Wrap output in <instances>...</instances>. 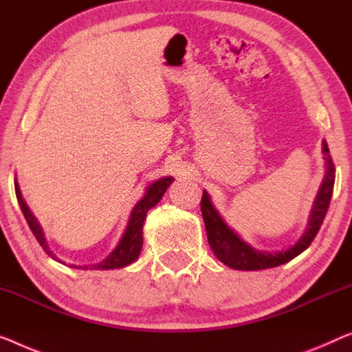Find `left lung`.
Instances as JSON below:
<instances>
[{
	"mask_svg": "<svg viewBox=\"0 0 352 352\" xmlns=\"http://www.w3.org/2000/svg\"><path fill=\"white\" fill-rule=\"evenodd\" d=\"M322 151L324 155H326L327 170L326 177H324L322 180V185L319 188L318 196L314 199L310 221H308L307 230L305 234L302 235V239L286 251H278V253L272 254L267 253V251H258L251 248L250 245L242 242V240L226 226V223H223L221 217H219L217 210L213 208L212 202H210L207 191L202 192L201 210L204 223H206L207 229L208 245L212 246L214 256H217L223 264H226L230 269L235 270L272 269V267H278L289 262L291 259L296 258V256L303 253V251L311 245L314 237H316L319 232V228H321L324 218H326L335 183V166L332 156L329 153V146L326 144V140L322 142Z\"/></svg>",
	"mask_w": 352,
	"mask_h": 352,
	"instance_id": "1",
	"label": "left lung"
}]
</instances>
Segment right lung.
<instances>
[{"label":"right lung","mask_w":352,"mask_h":352,"mask_svg":"<svg viewBox=\"0 0 352 352\" xmlns=\"http://www.w3.org/2000/svg\"><path fill=\"white\" fill-rule=\"evenodd\" d=\"M172 180H174V178L167 177V178H161V180H156L155 183H151V185L148 186V190H146V192H145V196L140 199L138 204H135L133 212H131L128 228H126L122 240H120V243L117 245V248H115L102 262L91 265L90 269H94V270L122 269V267L129 265L131 262H134L139 258L140 250H142V245H144L142 228H144L146 212H148L151 207H155L156 204L160 202V199L162 197V194L166 192L167 188H169ZM15 194H17L19 206H20V208H22V213L26 219V223H28L31 232H33L36 240H38L39 245L42 246V250H44L49 256H52V251L49 246H47V242L44 239V234H42L39 223L36 221L33 213L30 212L28 206L25 204L17 185H15ZM52 258H54V256H52ZM83 269H88V267L85 265Z\"/></svg>","instance_id":"1"}]
</instances>
